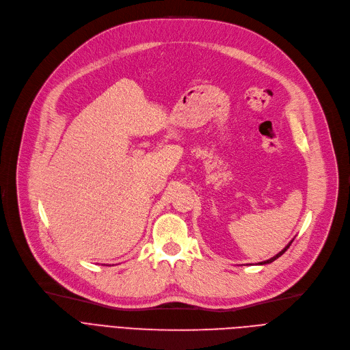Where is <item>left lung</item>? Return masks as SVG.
I'll use <instances>...</instances> for the list:
<instances>
[{
  "instance_id": "left-lung-1",
  "label": "left lung",
  "mask_w": 350,
  "mask_h": 350,
  "mask_svg": "<svg viewBox=\"0 0 350 350\" xmlns=\"http://www.w3.org/2000/svg\"><path fill=\"white\" fill-rule=\"evenodd\" d=\"M291 243H293V240H291V241H290L288 244H286V245H285V247H284V249H282V250H281V252H280L278 254H275V256H274V257H271L270 260H265V261H261V262H258V264H260V265H264V264H270V262H273L274 260H277V258H278V257H281V256H282V254H284V253H285L286 250H288V247H290V245H291Z\"/></svg>"
}]
</instances>
